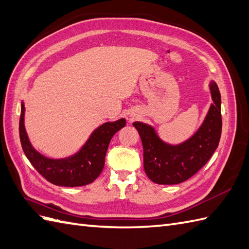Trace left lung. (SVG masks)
<instances>
[{
  "instance_id": "8db88e82",
  "label": "left lung",
  "mask_w": 249,
  "mask_h": 249,
  "mask_svg": "<svg viewBox=\"0 0 249 249\" xmlns=\"http://www.w3.org/2000/svg\"><path fill=\"white\" fill-rule=\"evenodd\" d=\"M209 88L213 103L194 134L179 144L162 140L153 125L135 121L144 149V170L148 178L159 185H176L189 179L214 154L221 135V96L217 84Z\"/></svg>"
}]
</instances>
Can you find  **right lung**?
<instances>
[{"instance_id": "1", "label": "right lung", "mask_w": 249, "mask_h": 249, "mask_svg": "<svg viewBox=\"0 0 249 249\" xmlns=\"http://www.w3.org/2000/svg\"><path fill=\"white\" fill-rule=\"evenodd\" d=\"M25 107L21 102L19 121V135L25 156L36 169L53 185L63 187H79L91 184L103 171L105 155L109 142L116 132L125 125V119L107 121L98 126L77 153L67 158H49L34 148L24 126Z\"/></svg>"}]
</instances>
